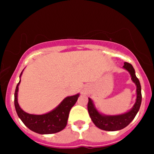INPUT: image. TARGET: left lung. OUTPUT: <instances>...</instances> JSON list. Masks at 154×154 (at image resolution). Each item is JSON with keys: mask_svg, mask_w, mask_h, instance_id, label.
I'll use <instances>...</instances> for the list:
<instances>
[{"mask_svg": "<svg viewBox=\"0 0 154 154\" xmlns=\"http://www.w3.org/2000/svg\"><path fill=\"white\" fill-rule=\"evenodd\" d=\"M123 68L130 73L131 76V79L132 82L135 83L137 88H136V94H137L136 101L132 109L125 114H118V115H105V114H100L99 111L97 110L93 100H91V98H88V113L94 125L100 130H106V131H116V130H120L126 128L135 117L140 107L141 100H142L141 86L139 79L135 75V69L132 64L128 62L124 63Z\"/></svg>", "mask_w": 154, "mask_h": 154, "instance_id": "left-lung-1", "label": "left lung"}]
</instances>
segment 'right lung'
Listing matches in <instances>:
<instances>
[{"label":"right lung","mask_w":154,"mask_h":154,"mask_svg":"<svg viewBox=\"0 0 154 154\" xmlns=\"http://www.w3.org/2000/svg\"><path fill=\"white\" fill-rule=\"evenodd\" d=\"M22 72L23 71L20 75V78ZM20 82L21 79L15 90L14 106L17 115L24 125L32 131L42 135L56 133L66 128L69 111L78 99L79 93L65 98L57 107L50 112L40 115L30 114L23 111L19 105L18 91Z\"/></svg>","instance_id":"right-lung-1"}]
</instances>
